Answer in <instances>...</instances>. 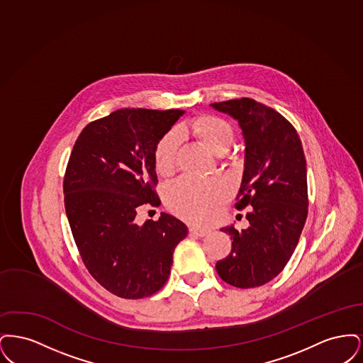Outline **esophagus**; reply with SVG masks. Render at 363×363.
<instances>
[{"label": "esophagus", "instance_id": "34e87169", "mask_svg": "<svg viewBox=\"0 0 363 363\" xmlns=\"http://www.w3.org/2000/svg\"><path fill=\"white\" fill-rule=\"evenodd\" d=\"M189 233L190 235H193V237H206L209 234V230L200 228V227H190Z\"/></svg>", "mask_w": 363, "mask_h": 363}]
</instances>
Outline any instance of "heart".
<instances>
[{"label":"heart","mask_w":363,"mask_h":363,"mask_svg":"<svg viewBox=\"0 0 363 363\" xmlns=\"http://www.w3.org/2000/svg\"><path fill=\"white\" fill-rule=\"evenodd\" d=\"M179 132L189 133L208 151L216 154L227 150L233 143V128L228 122L216 116H200L193 118ZM178 133L172 130L156 144L154 151L155 170L160 175L172 173L178 148ZM230 194V186L225 179H196L184 177L167 186L164 201L169 209L181 219L194 223L207 225Z\"/></svg>","instance_id":"b5f03b06"}]
</instances>
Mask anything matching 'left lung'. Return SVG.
I'll use <instances>...</instances> for the list:
<instances>
[{"label":"left lung","mask_w":363,"mask_h":363,"mask_svg":"<svg viewBox=\"0 0 363 363\" xmlns=\"http://www.w3.org/2000/svg\"><path fill=\"white\" fill-rule=\"evenodd\" d=\"M238 122L245 143L237 209L250 207L249 227L220 228L231 253L216 262L225 283L259 287L277 277L290 257L308 216L306 159L295 128L277 110L249 98L212 104Z\"/></svg>","instance_id":"1"}]
</instances>
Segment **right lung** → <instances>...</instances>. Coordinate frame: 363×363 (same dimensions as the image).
Segmentation results:
<instances>
[{"label": "right lung", "mask_w": 363, "mask_h": 363, "mask_svg": "<svg viewBox=\"0 0 363 363\" xmlns=\"http://www.w3.org/2000/svg\"><path fill=\"white\" fill-rule=\"evenodd\" d=\"M184 114L121 108L88 123L73 145L64 178L70 230L89 274L117 296L159 291L175 246L188 235V227L164 212L157 222H136L143 206H160L154 151Z\"/></svg>", "instance_id": "obj_1"}]
</instances>
